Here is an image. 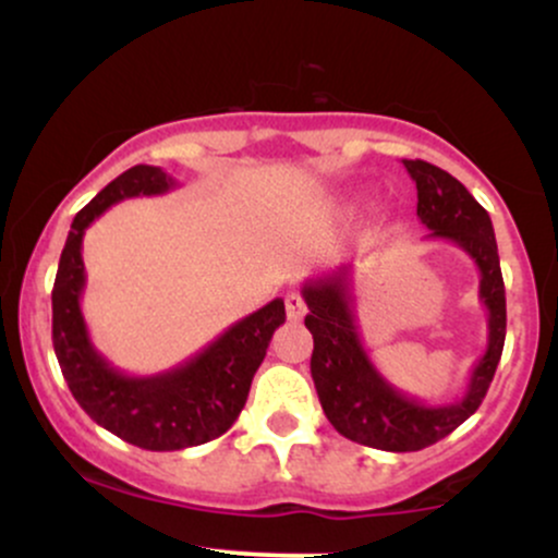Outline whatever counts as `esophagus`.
Returning a JSON list of instances; mask_svg holds the SVG:
<instances>
[{
	"instance_id": "34e87169",
	"label": "esophagus",
	"mask_w": 558,
	"mask_h": 558,
	"mask_svg": "<svg viewBox=\"0 0 558 558\" xmlns=\"http://www.w3.org/2000/svg\"><path fill=\"white\" fill-rule=\"evenodd\" d=\"M286 312H288V319H301L306 315V304H304V296H301L299 291H291L286 296Z\"/></svg>"
}]
</instances>
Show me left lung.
Returning <instances> with one entry per match:
<instances>
[{"instance_id": "left-lung-1", "label": "left lung", "mask_w": 558, "mask_h": 558, "mask_svg": "<svg viewBox=\"0 0 558 558\" xmlns=\"http://www.w3.org/2000/svg\"><path fill=\"white\" fill-rule=\"evenodd\" d=\"M403 168L417 183V217L430 230L427 239L457 243L480 270V301L488 310V345L472 369L462 399L422 403L377 373L356 330L351 267L310 280L301 291L310 306L304 325L315 338L312 380L325 417L343 438L399 453L438 444L477 412L496 375L506 338V291L488 213L446 170L422 159H403Z\"/></svg>"}]
</instances>
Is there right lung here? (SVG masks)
Instances as JSON below:
<instances>
[{
	"instance_id": "right-lung-1",
	"label": "right lung",
	"mask_w": 558,
	"mask_h": 558,
	"mask_svg": "<svg viewBox=\"0 0 558 558\" xmlns=\"http://www.w3.org/2000/svg\"><path fill=\"white\" fill-rule=\"evenodd\" d=\"M175 185V178L155 165H136L105 185L70 226L52 291V343L70 393L96 425L146 451H181L220 438L239 420L272 332L286 323L283 299H275L230 325L189 362L144 377L120 373L94 349L81 312L83 233L112 204L168 194Z\"/></svg>"
}]
</instances>
